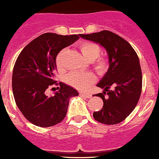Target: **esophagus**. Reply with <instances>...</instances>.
<instances>
[{"mask_svg":"<svg viewBox=\"0 0 159 159\" xmlns=\"http://www.w3.org/2000/svg\"><path fill=\"white\" fill-rule=\"evenodd\" d=\"M80 95H81L82 97H86V98H90L92 97V95L89 93H80Z\"/></svg>","mask_w":159,"mask_h":159,"instance_id":"34e87169","label":"esophagus"}]
</instances>
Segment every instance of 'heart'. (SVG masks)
<instances>
[{
	"label": "heart",
	"mask_w": 159,
	"mask_h": 159,
	"mask_svg": "<svg viewBox=\"0 0 159 159\" xmlns=\"http://www.w3.org/2000/svg\"><path fill=\"white\" fill-rule=\"evenodd\" d=\"M80 48L83 57L89 62H92L93 67L99 74H103L107 71L109 68V60L106 56H99L100 47L97 43L83 42L80 45ZM61 57L62 52L59 53L56 57V66L59 69L62 67ZM95 75L92 73L73 72L66 77V82L76 89L84 90L95 81Z\"/></svg>",
	"instance_id": "heart-1"
}]
</instances>
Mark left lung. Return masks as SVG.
<instances>
[{
  "instance_id": "left-lung-1",
  "label": "left lung",
  "mask_w": 159,
  "mask_h": 159,
  "mask_svg": "<svg viewBox=\"0 0 159 159\" xmlns=\"http://www.w3.org/2000/svg\"><path fill=\"white\" fill-rule=\"evenodd\" d=\"M80 36L104 47L109 58V69L97 85L104 91L95 94L102 98L103 106L93 113V118L104 125L120 123L134 111L141 97L142 73L138 55L126 40L110 31Z\"/></svg>"
}]
</instances>
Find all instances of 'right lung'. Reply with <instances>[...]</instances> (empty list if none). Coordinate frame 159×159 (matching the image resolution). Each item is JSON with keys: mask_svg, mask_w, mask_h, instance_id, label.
Returning a JSON list of instances; mask_svg holds the SVG:
<instances>
[{"mask_svg": "<svg viewBox=\"0 0 159 159\" xmlns=\"http://www.w3.org/2000/svg\"><path fill=\"white\" fill-rule=\"evenodd\" d=\"M79 38L45 33L28 44L18 56L12 74L14 97L18 109L33 125L48 128L60 123L66 115L70 98L79 95L73 87L55 80L56 56ZM53 84L59 85V90L48 97L45 90Z\"/></svg>", "mask_w": 159, "mask_h": 159, "instance_id": "obj_1", "label": "right lung"}]
</instances>
